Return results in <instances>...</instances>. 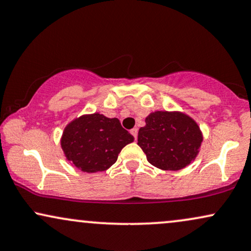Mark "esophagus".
<instances>
[{"mask_svg":"<svg viewBox=\"0 0 251 251\" xmlns=\"http://www.w3.org/2000/svg\"><path fill=\"white\" fill-rule=\"evenodd\" d=\"M130 134L134 136V138L136 140V138H137V134H138V130L136 128H134V129H131L130 130Z\"/></svg>","mask_w":251,"mask_h":251,"instance_id":"1","label":"esophagus"}]
</instances>
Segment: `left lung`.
Instances as JSON below:
<instances>
[{"mask_svg": "<svg viewBox=\"0 0 251 251\" xmlns=\"http://www.w3.org/2000/svg\"><path fill=\"white\" fill-rule=\"evenodd\" d=\"M145 123L138 130L137 144L153 166L177 171L196 158L202 135L190 116L178 111H154Z\"/></svg>", "mask_w": 251, "mask_h": 251, "instance_id": "1", "label": "left lung"}]
</instances>
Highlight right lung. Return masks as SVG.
Instances as JSON below:
<instances>
[{"label":"right lung","mask_w":251,"mask_h":251,"mask_svg":"<svg viewBox=\"0 0 251 251\" xmlns=\"http://www.w3.org/2000/svg\"><path fill=\"white\" fill-rule=\"evenodd\" d=\"M132 141L134 136L117 119L92 114L74 120L65 128L61 148L75 168L94 173L110 168L121 150Z\"/></svg>","instance_id":"right-lung-1"}]
</instances>
